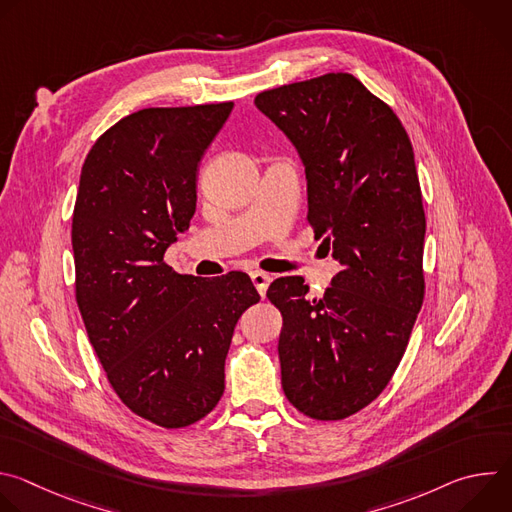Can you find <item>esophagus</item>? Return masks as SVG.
I'll return each mask as SVG.
<instances>
[{
  "mask_svg": "<svg viewBox=\"0 0 512 512\" xmlns=\"http://www.w3.org/2000/svg\"><path fill=\"white\" fill-rule=\"evenodd\" d=\"M251 281H253V285L257 287L259 296L263 298V296L267 294V287H269V283H271V277H269L267 273H263V271H253V273H251Z\"/></svg>",
  "mask_w": 512,
  "mask_h": 512,
  "instance_id": "obj_1",
  "label": "esophagus"
}]
</instances>
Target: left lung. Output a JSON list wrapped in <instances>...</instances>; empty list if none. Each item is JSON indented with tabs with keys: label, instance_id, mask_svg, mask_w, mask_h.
Wrapping results in <instances>:
<instances>
[{
	"label": "left lung",
	"instance_id": "8db88e82",
	"mask_svg": "<svg viewBox=\"0 0 512 512\" xmlns=\"http://www.w3.org/2000/svg\"><path fill=\"white\" fill-rule=\"evenodd\" d=\"M255 107L294 145L308 223L342 269L324 298L279 277L281 387L308 417L344 419L391 381L423 304L425 212L409 135L393 109L348 72L283 85Z\"/></svg>",
	"mask_w": 512,
	"mask_h": 512
}]
</instances>
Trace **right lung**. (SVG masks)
Listing matches in <instances>:
<instances>
[{"instance_id":"add662e5","label":"right lung","mask_w":512,"mask_h":512,"mask_svg":"<svg viewBox=\"0 0 512 512\" xmlns=\"http://www.w3.org/2000/svg\"><path fill=\"white\" fill-rule=\"evenodd\" d=\"M233 103L141 109L91 148L72 214L77 304L119 399L174 429L225 393L241 314L261 298L243 271L180 275L166 249L196 210V172Z\"/></svg>"}]
</instances>
